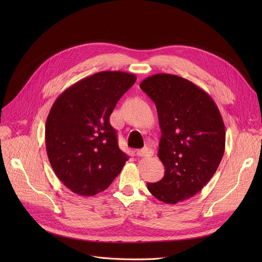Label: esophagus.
Listing matches in <instances>:
<instances>
[{"label": "esophagus", "instance_id": "1", "mask_svg": "<svg viewBox=\"0 0 262 262\" xmlns=\"http://www.w3.org/2000/svg\"><path fill=\"white\" fill-rule=\"evenodd\" d=\"M155 154L154 149L150 148V147H146L144 149H141V150H138L137 151V155L139 157H142V158H148V157H152Z\"/></svg>", "mask_w": 262, "mask_h": 262}]
</instances>
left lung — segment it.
Listing matches in <instances>:
<instances>
[{"instance_id":"left-lung-1","label":"left lung","mask_w":262,"mask_h":262,"mask_svg":"<svg viewBox=\"0 0 262 262\" xmlns=\"http://www.w3.org/2000/svg\"><path fill=\"white\" fill-rule=\"evenodd\" d=\"M140 87L157 106L158 157L165 167L160 181L147 183L148 191L168 204L192 198L213 176L225 151L220 111L208 93L175 74H154Z\"/></svg>"}]
</instances>
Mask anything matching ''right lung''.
I'll list each match as a JSON object with an SVG mask.
<instances>
[{"mask_svg": "<svg viewBox=\"0 0 262 262\" xmlns=\"http://www.w3.org/2000/svg\"><path fill=\"white\" fill-rule=\"evenodd\" d=\"M137 78L123 71H100L73 84L55 100L46 123L51 166L67 188L94 196L121 172L120 150L110 116Z\"/></svg>", "mask_w": 262, "mask_h": 262, "instance_id": "1", "label": "right lung"}]
</instances>
